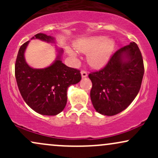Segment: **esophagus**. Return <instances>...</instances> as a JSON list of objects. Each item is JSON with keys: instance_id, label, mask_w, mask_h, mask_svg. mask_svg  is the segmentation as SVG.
Listing matches in <instances>:
<instances>
[{"instance_id": "34e87169", "label": "esophagus", "mask_w": 158, "mask_h": 158, "mask_svg": "<svg viewBox=\"0 0 158 158\" xmlns=\"http://www.w3.org/2000/svg\"><path fill=\"white\" fill-rule=\"evenodd\" d=\"M81 75L82 78H85V77H87V76H88V73H87L86 71H85V70H81Z\"/></svg>"}]
</instances>
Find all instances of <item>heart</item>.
Instances as JSON below:
<instances>
[{
  "instance_id": "obj_1",
  "label": "heart",
  "mask_w": 158,
  "mask_h": 158,
  "mask_svg": "<svg viewBox=\"0 0 158 158\" xmlns=\"http://www.w3.org/2000/svg\"><path fill=\"white\" fill-rule=\"evenodd\" d=\"M116 43L113 39L105 36H92L77 41L74 47L79 51L89 52L88 61L90 66L96 68L104 67L108 62L115 49ZM68 54L77 57V53L70 48L67 49Z\"/></svg>"
}]
</instances>
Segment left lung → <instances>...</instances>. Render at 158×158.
Masks as SVG:
<instances>
[{"instance_id": "8db88e82", "label": "left lung", "mask_w": 158, "mask_h": 158, "mask_svg": "<svg viewBox=\"0 0 158 158\" xmlns=\"http://www.w3.org/2000/svg\"><path fill=\"white\" fill-rule=\"evenodd\" d=\"M143 74L142 54L137 44L131 42L119 49L102 70L88 75L94 108L106 116L120 113L138 94Z\"/></svg>"}]
</instances>
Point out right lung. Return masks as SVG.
Here are the masks:
<instances>
[{
	"label": "right lung",
	"instance_id": "1",
	"mask_svg": "<svg viewBox=\"0 0 158 158\" xmlns=\"http://www.w3.org/2000/svg\"><path fill=\"white\" fill-rule=\"evenodd\" d=\"M32 39L55 43L53 37L43 33L36 34ZM29 42L21 45L15 61V74L19 91L25 102L35 112L42 115H57L66 106L68 87L80 81V70L63 64L62 49H57L56 60L48 68H31L24 58Z\"/></svg>",
	"mask_w": 158,
	"mask_h": 158
}]
</instances>
